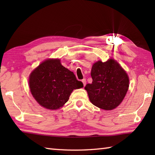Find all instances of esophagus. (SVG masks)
I'll use <instances>...</instances> for the list:
<instances>
[{
    "label": "esophagus",
    "mask_w": 155,
    "mask_h": 155,
    "mask_svg": "<svg viewBox=\"0 0 155 155\" xmlns=\"http://www.w3.org/2000/svg\"><path fill=\"white\" fill-rule=\"evenodd\" d=\"M82 82L83 83V86L85 87V85H86V79H85V78H83V79L82 80Z\"/></svg>",
    "instance_id": "obj_1"
}]
</instances>
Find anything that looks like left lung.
I'll return each instance as SVG.
<instances>
[{
	"instance_id": "8db88e82",
	"label": "left lung",
	"mask_w": 155,
	"mask_h": 155,
	"mask_svg": "<svg viewBox=\"0 0 155 155\" xmlns=\"http://www.w3.org/2000/svg\"><path fill=\"white\" fill-rule=\"evenodd\" d=\"M92 83L85 90L94 105L104 110H112L122 103L127 93L129 78L115 60L98 61L91 68Z\"/></svg>"
}]
</instances>
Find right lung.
Segmentation results:
<instances>
[{
	"label": "right lung",
	"instance_id": "1",
	"mask_svg": "<svg viewBox=\"0 0 155 155\" xmlns=\"http://www.w3.org/2000/svg\"><path fill=\"white\" fill-rule=\"evenodd\" d=\"M28 83L35 101L51 110L64 106L73 90L83 87V83L58 59H46L39 65L31 73Z\"/></svg>",
	"mask_w": 155,
	"mask_h": 155
}]
</instances>
